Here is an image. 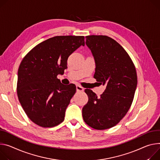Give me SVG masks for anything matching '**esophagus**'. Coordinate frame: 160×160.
I'll return each instance as SVG.
<instances>
[{
	"instance_id": "esophagus-1",
	"label": "esophagus",
	"mask_w": 160,
	"mask_h": 160,
	"mask_svg": "<svg viewBox=\"0 0 160 160\" xmlns=\"http://www.w3.org/2000/svg\"><path fill=\"white\" fill-rule=\"evenodd\" d=\"M76 88H77V91L78 92H83V91H84V89L82 88V86H80V85H77L76 86Z\"/></svg>"
}]
</instances>
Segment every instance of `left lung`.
I'll use <instances>...</instances> for the list:
<instances>
[{"label": "left lung", "instance_id": "left-lung-1", "mask_svg": "<svg viewBox=\"0 0 160 160\" xmlns=\"http://www.w3.org/2000/svg\"><path fill=\"white\" fill-rule=\"evenodd\" d=\"M85 38L96 62L94 78L107 88L100 97L85 90L89 101L82 108L83 119L95 129H106L118 124L131 107L137 85V71L128 53L113 39L103 35Z\"/></svg>", "mask_w": 160, "mask_h": 160}]
</instances>
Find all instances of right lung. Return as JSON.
<instances>
[{"label": "right lung", "mask_w": 160, "mask_h": 160, "mask_svg": "<svg viewBox=\"0 0 160 160\" xmlns=\"http://www.w3.org/2000/svg\"><path fill=\"white\" fill-rule=\"evenodd\" d=\"M84 38L55 36L40 42L23 57L18 71L17 95L24 112L36 124L52 128L64 120L77 89L72 83L64 85L57 77L68 68L69 56L85 45Z\"/></svg>", "instance_id": "obj_1"}]
</instances>
